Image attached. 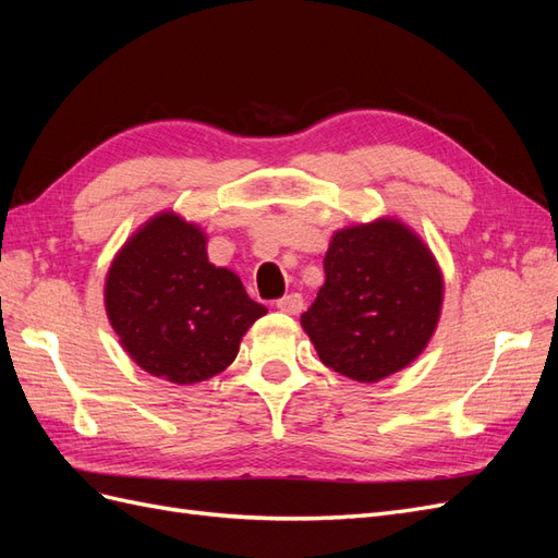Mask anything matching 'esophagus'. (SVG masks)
I'll return each mask as SVG.
<instances>
[{
  "label": "esophagus",
  "instance_id": "1",
  "mask_svg": "<svg viewBox=\"0 0 558 558\" xmlns=\"http://www.w3.org/2000/svg\"><path fill=\"white\" fill-rule=\"evenodd\" d=\"M277 310L283 314H300L305 310V302H302L300 293H291V295H283L281 300H277Z\"/></svg>",
  "mask_w": 558,
  "mask_h": 558
}]
</instances>
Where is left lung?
Masks as SVG:
<instances>
[{"label":"left lung","instance_id":"1","mask_svg":"<svg viewBox=\"0 0 558 558\" xmlns=\"http://www.w3.org/2000/svg\"><path fill=\"white\" fill-rule=\"evenodd\" d=\"M326 283L300 316L324 365L377 384L412 365L440 324L445 277L430 246L396 216L332 232Z\"/></svg>","mask_w":558,"mask_h":558}]
</instances>
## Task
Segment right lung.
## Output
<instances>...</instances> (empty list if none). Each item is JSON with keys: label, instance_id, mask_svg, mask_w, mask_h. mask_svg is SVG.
I'll return each instance as SVG.
<instances>
[{"label": "right lung", "instance_id": "1", "mask_svg": "<svg viewBox=\"0 0 558 558\" xmlns=\"http://www.w3.org/2000/svg\"><path fill=\"white\" fill-rule=\"evenodd\" d=\"M118 342L148 375L179 386L216 377L267 310L242 279L207 256V232L158 211L118 248L105 279Z\"/></svg>", "mask_w": 558, "mask_h": 558}]
</instances>
